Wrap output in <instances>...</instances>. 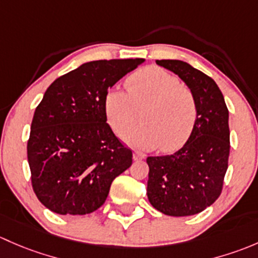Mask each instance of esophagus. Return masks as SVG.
Returning a JSON list of instances; mask_svg holds the SVG:
<instances>
[{
    "label": "esophagus",
    "instance_id": "34e87169",
    "mask_svg": "<svg viewBox=\"0 0 258 258\" xmlns=\"http://www.w3.org/2000/svg\"><path fill=\"white\" fill-rule=\"evenodd\" d=\"M145 154L142 153V151H134V154H133V158H134V160H143V159H145Z\"/></svg>",
    "mask_w": 258,
    "mask_h": 258
}]
</instances>
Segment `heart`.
Segmentation results:
<instances>
[{"label": "heart", "mask_w": 258, "mask_h": 258, "mask_svg": "<svg viewBox=\"0 0 258 258\" xmlns=\"http://www.w3.org/2000/svg\"><path fill=\"white\" fill-rule=\"evenodd\" d=\"M125 88L126 92L111 89L104 98L114 132L123 134L132 128L140 110L143 121L124 137L126 142L148 149L160 145L164 151L185 144L198 118L195 95L186 84L170 72L150 66L130 74Z\"/></svg>", "instance_id": "obj_1"}]
</instances>
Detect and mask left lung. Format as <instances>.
Here are the masks:
<instances>
[{
  "label": "left lung",
  "instance_id": "left-lung-1",
  "mask_svg": "<svg viewBox=\"0 0 258 258\" xmlns=\"http://www.w3.org/2000/svg\"><path fill=\"white\" fill-rule=\"evenodd\" d=\"M174 72L195 95L198 118L176 153L149 156L147 194L151 205L169 216L204 211L221 195L230 155L228 109L212 78L182 60H156Z\"/></svg>",
  "mask_w": 258,
  "mask_h": 258
}]
</instances>
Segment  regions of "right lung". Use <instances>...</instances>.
<instances>
[{"label": "right lung", "mask_w": 258, "mask_h": 258, "mask_svg": "<svg viewBox=\"0 0 258 258\" xmlns=\"http://www.w3.org/2000/svg\"><path fill=\"white\" fill-rule=\"evenodd\" d=\"M145 59H103L55 79L34 111L27 143L38 200L59 215H87L105 203L133 153L107 123L108 90Z\"/></svg>", "instance_id": "obj_1"}]
</instances>
